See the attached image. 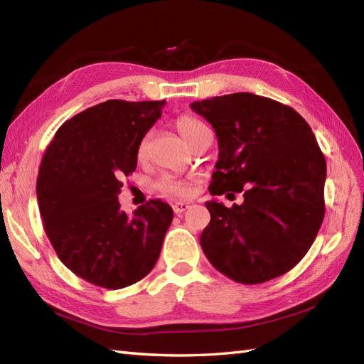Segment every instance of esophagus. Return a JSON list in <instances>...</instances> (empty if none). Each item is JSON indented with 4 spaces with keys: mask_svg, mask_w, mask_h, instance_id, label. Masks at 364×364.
<instances>
[{
    "mask_svg": "<svg viewBox=\"0 0 364 364\" xmlns=\"http://www.w3.org/2000/svg\"><path fill=\"white\" fill-rule=\"evenodd\" d=\"M188 208H190V203H188V202H176V203L173 205V211H174V214H182V213H185Z\"/></svg>",
    "mask_w": 364,
    "mask_h": 364,
    "instance_id": "esophagus-1",
    "label": "esophagus"
}]
</instances>
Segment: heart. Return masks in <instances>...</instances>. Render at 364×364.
I'll return each instance as SVG.
<instances>
[{"label": "heart", "instance_id": "obj_1", "mask_svg": "<svg viewBox=\"0 0 364 364\" xmlns=\"http://www.w3.org/2000/svg\"><path fill=\"white\" fill-rule=\"evenodd\" d=\"M176 129H178L181 136L186 142H188L190 146L200 135H203L205 132L209 130L200 119H197L190 115H182L176 119ZM147 153H149V136H144L139 141V144L136 147V158L139 161L146 159ZM158 190L164 194H170V196H188L191 193V186L188 182H185V181H178L173 178H162L158 182Z\"/></svg>", "mask_w": 364, "mask_h": 364}]
</instances>
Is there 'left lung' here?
Masks as SVG:
<instances>
[{
  "label": "left lung",
  "mask_w": 364,
  "mask_h": 364,
  "mask_svg": "<svg viewBox=\"0 0 364 364\" xmlns=\"http://www.w3.org/2000/svg\"><path fill=\"white\" fill-rule=\"evenodd\" d=\"M190 107L215 130L217 171L209 193H241L226 208L206 202L211 222L200 246L213 266L241 284H261L291 270L321 229L326 162L311 127L290 106L235 92Z\"/></svg>",
  "instance_id": "left-lung-1"
}]
</instances>
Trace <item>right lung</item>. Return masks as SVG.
I'll use <instances>...</instances> for the list:
<instances>
[{
    "label": "right lung",
    "instance_id": "right-lung-1",
    "mask_svg": "<svg viewBox=\"0 0 364 364\" xmlns=\"http://www.w3.org/2000/svg\"><path fill=\"white\" fill-rule=\"evenodd\" d=\"M165 102L107 100L65 121L42 158L36 182L43 229L77 277L118 290L155 267L173 209L150 200L121 211V178L136 170V147Z\"/></svg>",
    "mask_w": 364,
    "mask_h": 364
}]
</instances>
